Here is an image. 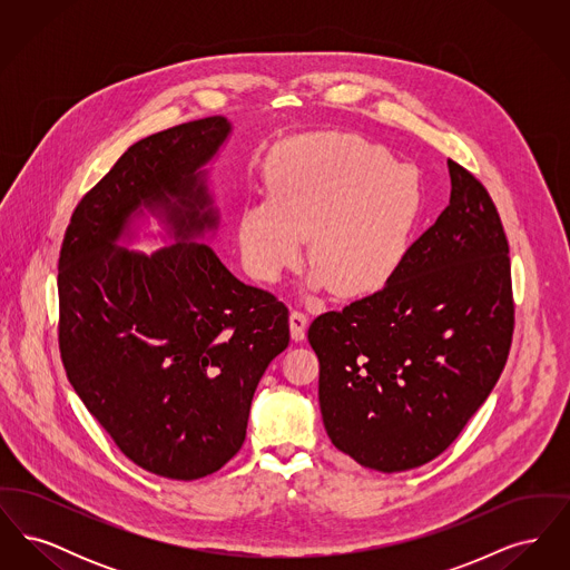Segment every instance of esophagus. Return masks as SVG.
Here are the masks:
<instances>
[{"mask_svg":"<svg viewBox=\"0 0 570 570\" xmlns=\"http://www.w3.org/2000/svg\"><path fill=\"white\" fill-rule=\"evenodd\" d=\"M307 323H309V316L305 312H301V309L291 312V335H293L295 342H301L305 337Z\"/></svg>","mask_w":570,"mask_h":570,"instance_id":"34e87169","label":"esophagus"}]
</instances>
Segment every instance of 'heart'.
<instances>
[{"instance_id":"1","label":"heart","mask_w":570,"mask_h":570,"mask_svg":"<svg viewBox=\"0 0 570 570\" xmlns=\"http://www.w3.org/2000/svg\"><path fill=\"white\" fill-rule=\"evenodd\" d=\"M267 198L239 217L245 269L261 282L293 272L309 239L312 286L365 297L400 269L421 212L414 168L361 136H305L265 166Z\"/></svg>"}]
</instances>
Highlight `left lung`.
Instances as JSON below:
<instances>
[{"label":"left lung","instance_id":"8db88e82","mask_svg":"<svg viewBox=\"0 0 570 570\" xmlns=\"http://www.w3.org/2000/svg\"><path fill=\"white\" fill-rule=\"evenodd\" d=\"M451 200L374 295L307 331L335 449L379 472L438 458L500 379L515 328L509 242L485 186L449 160Z\"/></svg>","mask_w":570,"mask_h":570}]
</instances>
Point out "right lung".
<instances>
[{
	"mask_svg": "<svg viewBox=\"0 0 570 570\" xmlns=\"http://www.w3.org/2000/svg\"><path fill=\"white\" fill-rule=\"evenodd\" d=\"M230 124L214 115L128 147L77 205L59 252V353L82 404L119 451L194 481L233 460L254 391L286 351L288 307L194 242L217 216L200 166ZM142 204L178 244L151 257L116 247Z\"/></svg>",
	"mask_w": 570,
	"mask_h": 570,
	"instance_id": "1",
	"label": "right lung"
}]
</instances>
